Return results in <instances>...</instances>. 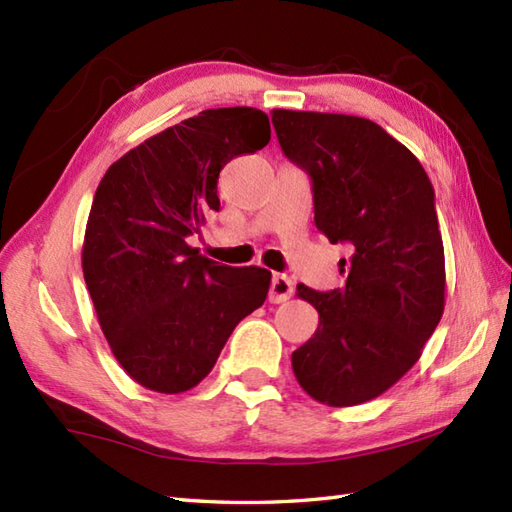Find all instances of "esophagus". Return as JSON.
Returning a JSON list of instances; mask_svg holds the SVG:
<instances>
[{
  "label": "esophagus",
  "mask_w": 512,
  "mask_h": 512,
  "mask_svg": "<svg viewBox=\"0 0 512 512\" xmlns=\"http://www.w3.org/2000/svg\"><path fill=\"white\" fill-rule=\"evenodd\" d=\"M292 292H295V284H292V279L286 275H275L273 284H270L268 299L273 303H284L292 297Z\"/></svg>",
  "instance_id": "esophagus-1"
}]
</instances>
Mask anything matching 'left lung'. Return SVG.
Returning a JSON list of instances; mask_svg holds the SVG:
<instances>
[{
	"label": "left lung",
	"instance_id": "left-lung-1",
	"mask_svg": "<svg viewBox=\"0 0 512 512\" xmlns=\"http://www.w3.org/2000/svg\"><path fill=\"white\" fill-rule=\"evenodd\" d=\"M273 125L286 158L312 180L314 224L350 250L341 288L297 286L319 328L292 352V369L323 405H361L416 365L442 319L436 193L418 158L367 118L273 110Z\"/></svg>",
	"mask_w": 512,
	"mask_h": 512
}]
</instances>
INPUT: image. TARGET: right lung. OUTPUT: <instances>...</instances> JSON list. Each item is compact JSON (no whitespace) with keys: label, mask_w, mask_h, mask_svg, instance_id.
<instances>
[{"label":"right lung","mask_w":512,"mask_h":512,"mask_svg":"<svg viewBox=\"0 0 512 512\" xmlns=\"http://www.w3.org/2000/svg\"><path fill=\"white\" fill-rule=\"evenodd\" d=\"M268 140L262 110H204L105 171L85 226L83 277L112 354L138 385L189 391L211 372L235 325L266 301V268L217 264L187 237L220 211L226 162Z\"/></svg>","instance_id":"add662e5"}]
</instances>
